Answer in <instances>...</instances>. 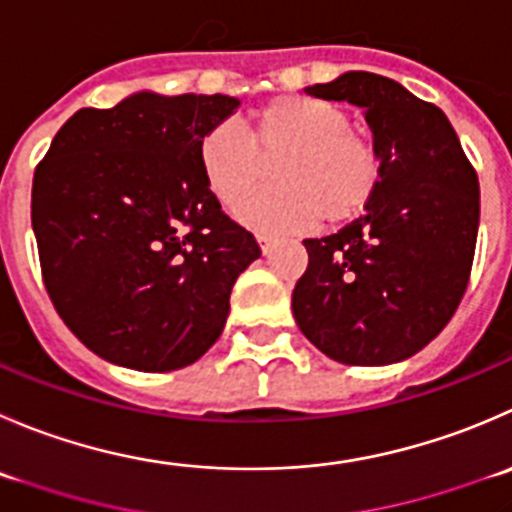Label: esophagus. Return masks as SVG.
<instances>
[{
  "label": "esophagus",
  "instance_id": "1",
  "mask_svg": "<svg viewBox=\"0 0 512 512\" xmlns=\"http://www.w3.org/2000/svg\"><path fill=\"white\" fill-rule=\"evenodd\" d=\"M255 237H257V242H260L262 252H267V250H270V247H272V242H275V240H272L270 235H265V232H257Z\"/></svg>",
  "mask_w": 512,
  "mask_h": 512
}]
</instances>
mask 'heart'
Returning <instances> with one entry per match:
<instances>
[{
	"label": "heart",
	"instance_id": "heart-1",
	"mask_svg": "<svg viewBox=\"0 0 512 512\" xmlns=\"http://www.w3.org/2000/svg\"><path fill=\"white\" fill-rule=\"evenodd\" d=\"M278 160V187L246 201ZM197 162L212 195L257 230H302L317 220L340 227L360 217L375 200L385 157L375 137L352 127L337 104L307 94H280L240 124L217 122L197 140Z\"/></svg>",
	"mask_w": 512,
	"mask_h": 512
}]
</instances>
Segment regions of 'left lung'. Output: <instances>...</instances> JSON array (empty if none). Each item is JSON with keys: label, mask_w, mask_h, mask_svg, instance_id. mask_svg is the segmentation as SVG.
Instances as JSON below:
<instances>
[{"label": "left lung", "mask_w": 512, "mask_h": 512, "mask_svg": "<svg viewBox=\"0 0 512 512\" xmlns=\"http://www.w3.org/2000/svg\"><path fill=\"white\" fill-rule=\"evenodd\" d=\"M307 94L365 109L385 175L365 215L305 240L292 290L302 335L345 365H388L423 350L458 310L480 222L478 172L433 102L372 72H347Z\"/></svg>", "instance_id": "8db88e82"}]
</instances>
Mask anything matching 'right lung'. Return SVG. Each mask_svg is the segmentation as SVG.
<instances>
[{
  "mask_svg": "<svg viewBox=\"0 0 512 512\" xmlns=\"http://www.w3.org/2000/svg\"><path fill=\"white\" fill-rule=\"evenodd\" d=\"M225 94L140 92L82 107L34 170L32 227L47 295L94 355L142 372L200 360L260 245L222 212L197 140Z\"/></svg>",
  "mask_w": 512,
  "mask_h": 512,
  "instance_id": "obj_1",
  "label": "right lung"
}]
</instances>
